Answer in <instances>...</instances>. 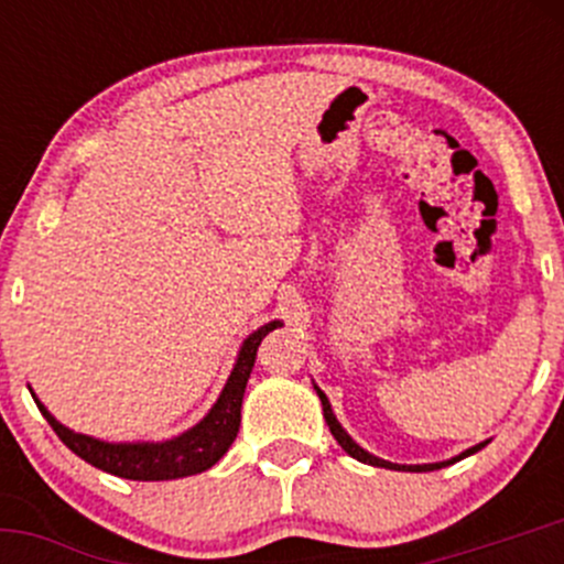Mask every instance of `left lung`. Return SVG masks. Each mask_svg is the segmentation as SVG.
I'll return each instance as SVG.
<instances>
[{
  "label": "left lung",
  "mask_w": 564,
  "mask_h": 564,
  "mask_svg": "<svg viewBox=\"0 0 564 564\" xmlns=\"http://www.w3.org/2000/svg\"><path fill=\"white\" fill-rule=\"evenodd\" d=\"M316 392H318V398H322L324 420H327V425H329V434L335 436V442H338V445L344 447V451L349 453L351 458L362 460V464H371V466H384V469H403V471H434V469H442V466H447V464H456V460L466 458V456H471V453H477V451H480V447H486V442H480V445L469 447V451H464V453H460V456L451 458V460H440V464H414V466H406V464H390V460H382V458L371 456V453H368V451H362V447L357 445V442L351 440V436L346 434L344 429H340V423H338V420H335V414H333V406H329L327 395H324V392L318 390V388H316Z\"/></svg>",
  "instance_id": "left-lung-1"
}]
</instances>
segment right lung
<instances>
[{
  "label": "right lung",
  "mask_w": 564,
  "mask_h": 564,
  "mask_svg": "<svg viewBox=\"0 0 564 564\" xmlns=\"http://www.w3.org/2000/svg\"><path fill=\"white\" fill-rule=\"evenodd\" d=\"M275 327H281V322H270L256 329L253 335H248L240 355H237L235 368H231L229 382H226L215 406L207 412V417L193 425V429H187L185 434L174 436V440L124 442V445L93 440V436L65 429L35 395L32 398H35L37 409L48 420L51 429L56 431V436L78 458L98 466V469L108 471V475L124 477V480H176V477L198 475V471L218 464L224 458V453L231 447V442L237 440L242 395H246V384L250 379V371H253L256 349L264 340V335L272 333Z\"/></svg>",
  "instance_id": "1"
}]
</instances>
